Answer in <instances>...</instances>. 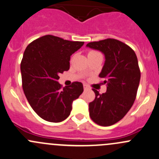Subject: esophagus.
Returning a JSON list of instances; mask_svg holds the SVG:
<instances>
[{
  "mask_svg": "<svg viewBox=\"0 0 159 159\" xmlns=\"http://www.w3.org/2000/svg\"><path fill=\"white\" fill-rule=\"evenodd\" d=\"M84 91H88V90L90 89L89 86H88V84H84Z\"/></svg>",
  "mask_w": 159,
  "mask_h": 159,
  "instance_id": "esophagus-1",
  "label": "esophagus"
}]
</instances>
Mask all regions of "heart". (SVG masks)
<instances>
[{
	"instance_id": "heart-1",
	"label": "heart",
	"mask_w": 159,
	"mask_h": 159,
	"mask_svg": "<svg viewBox=\"0 0 159 159\" xmlns=\"http://www.w3.org/2000/svg\"><path fill=\"white\" fill-rule=\"evenodd\" d=\"M98 54H101V53H99L98 52H96V51H91L89 52V53H88V56H92V55H98Z\"/></svg>"
}]
</instances>
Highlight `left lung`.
I'll return each mask as SVG.
<instances>
[{"mask_svg": "<svg viewBox=\"0 0 159 159\" xmlns=\"http://www.w3.org/2000/svg\"><path fill=\"white\" fill-rule=\"evenodd\" d=\"M87 47L101 52L105 61L99 76L105 78L107 91L89 103L91 120L102 126L117 123L134 103L140 81L136 55L129 46L117 39H107L87 44Z\"/></svg>", "mask_w": 159, "mask_h": 159, "instance_id": "left-lung-1", "label": "left lung"}]
</instances>
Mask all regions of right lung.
Segmentation results:
<instances>
[{"instance_id":"1","label":"right lung","mask_w":159,"mask_h":159,"mask_svg":"<svg viewBox=\"0 0 159 159\" xmlns=\"http://www.w3.org/2000/svg\"><path fill=\"white\" fill-rule=\"evenodd\" d=\"M84 42L65 40L46 35L32 42L20 64L23 89L33 110L52 123L63 121L70 115L72 103L84 91L81 82L61 89L58 75L70 68L71 56Z\"/></svg>"}]
</instances>
